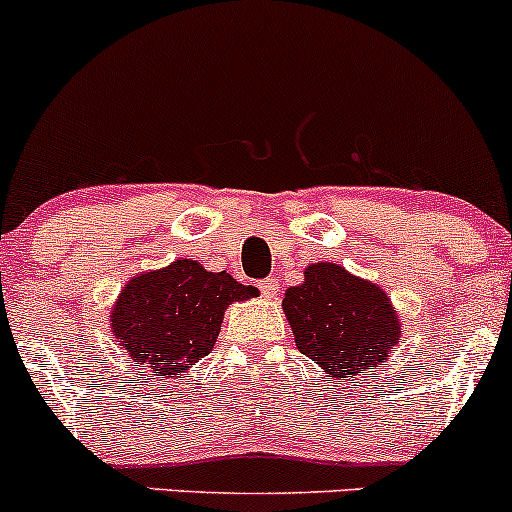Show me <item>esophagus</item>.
Instances as JSON below:
<instances>
[{"mask_svg":"<svg viewBox=\"0 0 512 512\" xmlns=\"http://www.w3.org/2000/svg\"><path fill=\"white\" fill-rule=\"evenodd\" d=\"M260 291L265 299H274L279 294V282L277 279H265V282H260Z\"/></svg>","mask_w":512,"mask_h":512,"instance_id":"34e87169","label":"esophagus"}]
</instances>
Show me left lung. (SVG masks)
Returning a JSON list of instances; mask_svg holds the SVG:
<instances>
[{"label": "left lung", "mask_w": 512, "mask_h": 512, "mask_svg": "<svg viewBox=\"0 0 512 512\" xmlns=\"http://www.w3.org/2000/svg\"><path fill=\"white\" fill-rule=\"evenodd\" d=\"M301 355L333 379L355 381L379 367L403 335L401 316L386 291L335 262L303 269L282 301Z\"/></svg>", "instance_id": "left-lung-1"}]
</instances>
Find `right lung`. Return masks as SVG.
<instances>
[{
    "label": "right lung",
    "instance_id": "obj_1",
    "mask_svg": "<svg viewBox=\"0 0 512 512\" xmlns=\"http://www.w3.org/2000/svg\"><path fill=\"white\" fill-rule=\"evenodd\" d=\"M255 296V286L179 257L128 279L109 325L136 367L160 379H179L213 350L230 303Z\"/></svg>",
    "mask_w": 512,
    "mask_h": 512
}]
</instances>
